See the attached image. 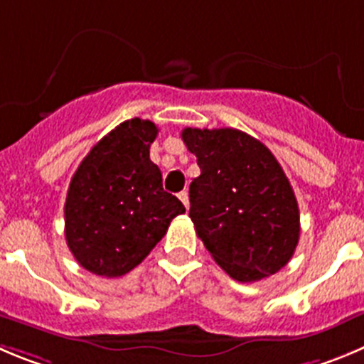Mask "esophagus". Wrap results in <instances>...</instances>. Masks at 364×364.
Returning <instances> with one entry per match:
<instances>
[{"instance_id":"1","label":"esophagus","mask_w":364,"mask_h":364,"mask_svg":"<svg viewBox=\"0 0 364 364\" xmlns=\"http://www.w3.org/2000/svg\"><path fill=\"white\" fill-rule=\"evenodd\" d=\"M179 199H181V203L185 205V208L188 210L190 208V199H188V192H186V190L179 192Z\"/></svg>"}]
</instances>
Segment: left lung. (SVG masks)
Listing matches in <instances>:
<instances>
[{
  "label": "left lung",
  "mask_w": 364,
  "mask_h": 364,
  "mask_svg": "<svg viewBox=\"0 0 364 364\" xmlns=\"http://www.w3.org/2000/svg\"><path fill=\"white\" fill-rule=\"evenodd\" d=\"M201 176L190 183V219L217 264L239 282H257L289 262L300 210L273 152L239 129H183Z\"/></svg>",
  "instance_id": "obj_1"
}]
</instances>
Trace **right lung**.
I'll use <instances>...</instances> for the list:
<instances>
[{
  "label": "right lung",
  "instance_id": "right-lung-1",
  "mask_svg": "<svg viewBox=\"0 0 364 364\" xmlns=\"http://www.w3.org/2000/svg\"><path fill=\"white\" fill-rule=\"evenodd\" d=\"M158 136L151 120L132 118L105 134L73 174L64 205V235L75 260L98 277L134 269L185 212L163 190L149 158Z\"/></svg>",
  "mask_w": 364,
  "mask_h": 364
}]
</instances>
